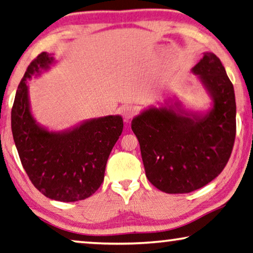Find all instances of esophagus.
Returning a JSON list of instances; mask_svg holds the SVG:
<instances>
[{
	"label": "esophagus",
	"instance_id": "obj_1",
	"mask_svg": "<svg viewBox=\"0 0 253 253\" xmlns=\"http://www.w3.org/2000/svg\"><path fill=\"white\" fill-rule=\"evenodd\" d=\"M122 115H123L124 120H125L126 123H128L135 115H136V109H135L134 106L125 105L122 108Z\"/></svg>",
	"mask_w": 253,
	"mask_h": 253
}]
</instances>
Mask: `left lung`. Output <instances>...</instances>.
Returning <instances> with one entry per match:
<instances>
[{
	"label": "left lung",
	"instance_id": "1",
	"mask_svg": "<svg viewBox=\"0 0 253 253\" xmlns=\"http://www.w3.org/2000/svg\"><path fill=\"white\" fill-rule=\"evenodd\" d=\"M191 72L211 98L206 111L167 99L131 120L145 175L167 194L191 193L215 179L228 162L236 134L234 87L220 59L206 51Z\"/></svg>",
	"mask_w": 253,
	"mask_h": 253
}]
</instances>
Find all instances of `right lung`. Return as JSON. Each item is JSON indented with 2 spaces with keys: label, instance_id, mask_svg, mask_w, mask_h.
<instances>
[{
  "label": "right lung",
  "instance_id": "right-lung-1",
  "mask_svg": "<svg viewBox=\"0 0 253 253\" xmlns=\"http://www.w3.org/2000/svg\"><path fill=\"white\" fill-rule=\"evenodd\" d=\"M56 63L48 52H41L28 65L13 102L11 129L20 162L34 187L55 201L77 202L91 196L102 184L124 123L116 115L84 120L64 130L39 124L31 110L27 83Z\"/></svg>",
  "mask_w": 253,
  "mask_h": 253
}]
</instances>
